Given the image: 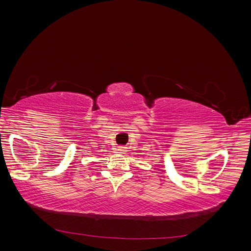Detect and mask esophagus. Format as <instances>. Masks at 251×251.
Returning a JSON list of instances; mask_svg holds the SVG:
<instances>
[{
	"label": "esophagus",
	"mask_w": 251,
	"mask_h": 251,
	"mask_svg": "<svg viewBox=\"0 0 251 251\" xmlns=\"http://www.w3.org/2000/svg\"><path fill=\"white\" fill-rule=\"evenodd\" d=\"M117 151L119 152V153H125L127 150H126V148L125 147H118L117 148Z\"/></svg>",
	"instance_id": "obj_1"
}]
</instances>
